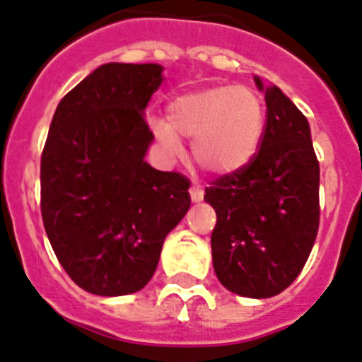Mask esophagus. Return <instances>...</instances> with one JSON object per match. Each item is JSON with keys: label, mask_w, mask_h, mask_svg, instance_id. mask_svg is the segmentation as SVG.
Segmentation results:
<instances>
[{"label": "esophagus", "mask_w": 362, "mask_h": 362, "mask_svg": "<svg viewBox=\"0 0 362 362\" xmlns=\"http://www.w3.org/2000/svg\"><path fill=\"white\" fill-rule=\"evenodd\" d=\"M190 197H192V201H194V203H199V201H203V197H204V192H203V188L199 187V185H192L190 187Z\"/></svg>", "instance_id": "1"}]
</instances>
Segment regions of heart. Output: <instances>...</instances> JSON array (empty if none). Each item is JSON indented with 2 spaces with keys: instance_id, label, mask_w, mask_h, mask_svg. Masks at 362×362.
Masks as SVG:
<instances>
[{
  "instance_id": "1",
  "label": "heart",
  "mask_w": 362,
  "mask_h": 362,
  "mask_svg": "<svg viewBox=\"0 0 362 362\" xmlns=\"http://www.w3.org/2000/svg\"><path fill=\"white\" fill-rule=\"evenodd\" d=\"M152 129L170 156L183 151L179 136L194 138L192 154L204 170L231 174L250 163L260 145L264 105L247 86H211L175 98L168 122L156 120Z\"/></svg>"
}]
</instances>
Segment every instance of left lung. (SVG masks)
Instances as JSON below:
<instances>
[{
    "label": "left lung",
    "instance_id": "left-lung-1",
    "mask_svg": "<svg viewBox=\"0 0 362 362\" xmlns=\"http://www.w3.org/2000/svg\"><path fill=\"white\" fill-rule=\"evenodd\" d=\"M264 132L258 152L215 179L204 201L214 206V269L228 291L271 298L303 269L320 228V163L303 112L276 86H264Z\"/></svg>",
    "mask_w": 362,
    "mask_h": 362
}]
</instances>
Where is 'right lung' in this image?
Instances as JSON below:
<instances>
[{
  "instance_id": "right-lung-1",
  "label": "right lung",
  "mask_w": 362,
  "mask_h": 362,
  "mask_svg": "<svg viewBox=\"0 0 362 362\" xmlns=\"http://www.w3.org/2000/svg\"><path fill=\"white\" fill-rule=\"evenodd\" d=\"M159 64L100 66L59 102L41 156V214L59 262L81 289H144L165 237L190 208V181L145 161L144 111Z\"/></svg>"
}]
</instances>
